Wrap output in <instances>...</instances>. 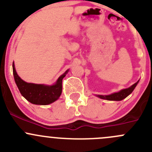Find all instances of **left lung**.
Instances as JSON below:
<instances>
[{"label": "left lung", "mask_w": 152, "mask_h": 152, "mask_svg": "<svg viewBox=\"0 0 152 152\" xmlns=\"http://www.w3.org/2000/svg\"><path fill=\"white\" fill-rule=\"evenodd\" d=\"M138 82L139 81H137L136 83H134V85H132L131 87H129V88L124 89V90H121V91L118 92V93H113V94L108 95V96H101V95H97V96L100 98V99H106V100L109 101H121L123 100L124 99H125L126 97H127L129 95L131 94V93H132V91L134 90V89L135 88V87L137 86Z\"/></svg>", "instance_id": "obj_1"}]
</instances>
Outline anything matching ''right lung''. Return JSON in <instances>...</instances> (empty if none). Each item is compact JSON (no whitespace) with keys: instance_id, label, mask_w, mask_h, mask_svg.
Here are the masks:
<instances>
[{"instance_id":"1","label":"right lung","mask_w":152,"mask_h":152,"mask_svg":"<svg viewBox=\"0 0 152 152\" xmlns=\"http://www.w3.org/2000/svg\"><path fill=\"white\" fill-rule=\"evenodd\" d=\"M12 68L15 83L21 95L31 104L39 105L50 104L59 99L62 90V79L68 72L67 70L65 73L59 76L54 85H45L27 83L18 75L14 62L12 64Z\"/></svg>"}]
</instances>
